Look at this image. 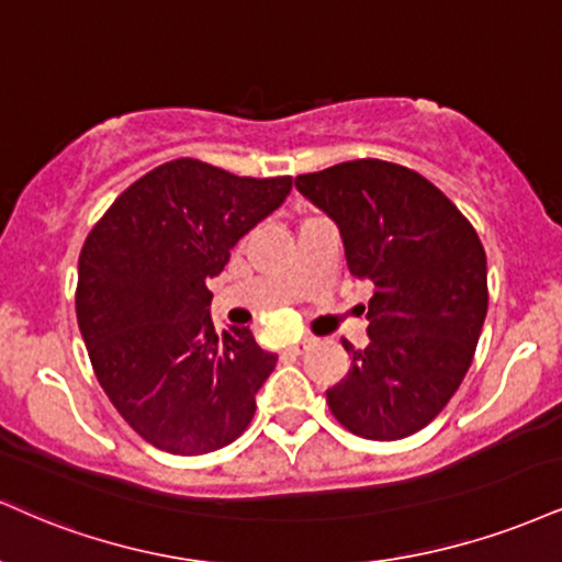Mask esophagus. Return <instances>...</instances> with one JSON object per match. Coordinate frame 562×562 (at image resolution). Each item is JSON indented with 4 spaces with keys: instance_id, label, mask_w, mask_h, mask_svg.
<instances>
[{
    "instance_id": "esophagus-1",
    "label": "esophagus",
    "mask_w": 562,
    "mask_h": 562,
    "mask_svg": "<svg viewBox=\"0 0 562 562\" xmlns=\"http://www.w3.org/2000/svg\"><path fill=\"white\" fill-rule=\"evenodd\" d=\"M314 342H316L314 337H301V340H295L293 346L288 348V353L290 356H303V353H306V350L314 348Z\"/></svg>"
}]
</instances>
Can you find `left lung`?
<instances>
[{
  "instance_id": "obj_1",
  "label": "left lung",
  "mask_w": 562,
  "mask_h": 562,
  "mask_svg": "<svg viewBox=\"0 0 562 562\" xmlns=\"http://www.w3.org/2000/svg\"><path fill=\"white\" fill-rule=\"evenodd\" d=\"M340 229L350 274L374 285L369 346L327 390L337 422L358 437L424 429L461 387L486 316V256L471 222L427 178L356 159L295 178Z\"/></svg>"
}]
</instances>
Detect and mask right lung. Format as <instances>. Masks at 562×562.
I'll return each mask as SVG.
<instances>
[{"mask_svg":"<svg viewBox=\"0 0 562 562\" xmlns=\"http://www.w3.org/2000/svg\"><path fill=\"white\" fill-rule=\"evenodd\" d=\"M290 188V178H238L175 159L135 180L88 233L80 335L106 397L154 448L204 456L251 424L277 356L248 327L214 333L206 280Z\"/></svg>","mask_w":562,"mask_h":562,"instance_id":"1","label":"right lung"}]
</instances>
